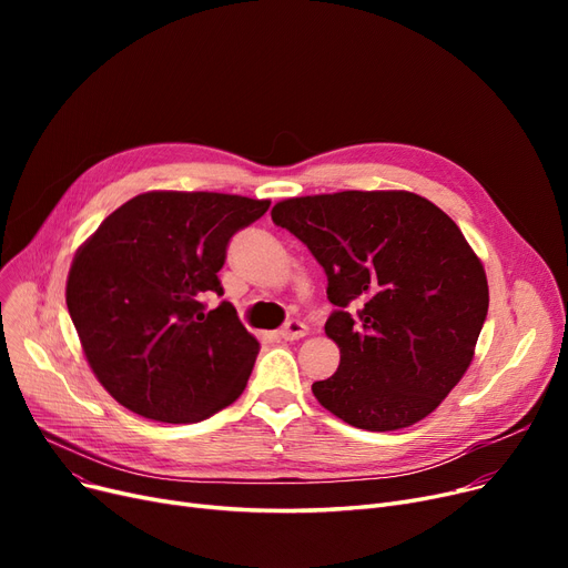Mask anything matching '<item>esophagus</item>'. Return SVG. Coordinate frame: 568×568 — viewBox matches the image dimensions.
I'll return each mask as SVG.
<instances>
[{"label": "esophagus", "mask_w": 568, "mask_h": 568, "mask_svg": "<svg viewBox=\"0 0 568 568\" xmlns=\"http://www.w3.org/2000/svg\"><path fill=\"white\" fill-rule=\"evenodd\" d=\"M306 324L304 322H300V320H290L283 329L278 332V336L283 338V341H300V338H304L306 336Z\"/></svg>", "instance_id": "1"}]
</instances>
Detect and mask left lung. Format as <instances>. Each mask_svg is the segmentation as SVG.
I'll list each match as a JSON object with an SVG mask.
<instances>
[{"instance_id": "left-lung-1", "label": "left lung", "mask_w": 568, "mask_h": 568, "mask_svg": "<svg viewBox=\"0 0 568 568\" xmlns=\"http://www.w3.org/2000/svg\"><path fill=\"white\" fill-rule=\"evenodd\" d=\"M272 221L308 246L336 306L324 332L341 364L313 384L320 405L375 433L426 419L469 368L488 315L484 264L460 227L409 191L290 197Z\"/></svg>"}]
</instances>
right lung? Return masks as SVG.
<instances>
[{
	"mask_svg": "<svg viewBox=\"0 0 568 568\" xmlns=\"http://www.w3.org/2000/svg\"><path fill=\"white\" fill-rule=\"evenodd\" d=\"M268 200L227 193L135 195L78 248L67 306L103 389L163 424H197L232 405L251 377L260 343L223 294L219 272L236 230L264 216Z\"/></svg>",
	"mask_w": 568,
	"mask_h": 568,
	"instance_id": "obj_1",
	"label": "right lung"
}]
</instances>
